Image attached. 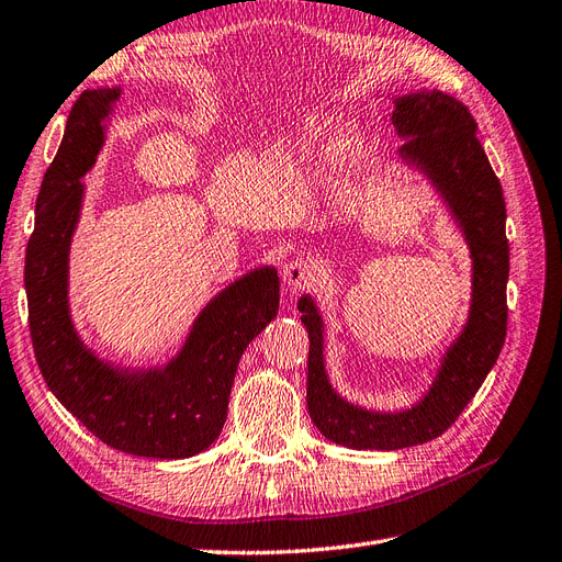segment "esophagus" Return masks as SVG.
<instances>
[{"label": "esophagus", "mask_w": 562, "mask_h": 562, "mask_svg": "<svg viewBox=\"0 0 562 562\" xmlns=\"http://www.w3.org/2000/svg\"><path fill=\"white\" fill-rule=\"evenodd\" d=\"M316 274V265L310 258H295L283 267V283L291 288V291H297L304 283H310Z\"/></svg>", "instance_id": "esophagus-1"}]
</instances>
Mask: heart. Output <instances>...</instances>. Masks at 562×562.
Listing matches in <instances>:
<instances>
[{
	"label": "heart",
	"mask_w": 562,
	"mask_h": 562,
	"mask_svg": "<svg viewBox=\"0 0 562 562\" xmlns=\"http://www.w3.org/2000/svg\"><path fill=\"white\" fill-rule=\"evenodd\" d=\"M323 143H326V126H307V128H304V133H302V138L297 140V145L302 149H310V147L314 149V147H318ZM353 147H356V133L353 131L342 133L333 143V151H335L337 157H347Z\"/></svg>",
	"instance_id": "1"
}]
</instances>
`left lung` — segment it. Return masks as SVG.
<instances>
[{
	"label": "left lung",
	"mask_w": 562,
	"mask_h": 562,
	"mask_svg": "<svg viewBox=\"0 0 562 562\" xmlns=\"http://www.w3.org/2000/svg\"><path fill=\"white\" fill-rule=\"evenodd\" d=\"M394 105L391 122L403 138L398 157L431 180L469 244L471 310L424 398L401 413H372L337 396L330 386L323 363L321 314L310 295L300 297L297 310L310 333V417L328 440L353 450H401L448 431L497 363L506 337V203L475 135V119L459 100L436 91L401 95Z\"/></svg>",
	"instance_id": "8db88e82"
}]
</instances>
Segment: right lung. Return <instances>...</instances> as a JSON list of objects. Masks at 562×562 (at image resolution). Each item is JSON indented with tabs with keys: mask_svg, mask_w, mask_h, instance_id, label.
Here are the masks:
<instances>
[{
	"mask_svg": "<svg viewBox=\"0 0 562 562\" xmlns=\"http://www.w3.org/2000/svg\"><path fill=\"white\" fill-rule=\"evenodd\" d=\"M119 95V87L83 91L46 168L25 252L30 335L44 382L95 438L128 454L184 459L211 448L223 431L241 353L279 312V277L274 267H260L229 283L201 310L164 368H116L81 342L67 304L79 178L95 164Z\"/></svg>",
	"mask_w": 562,
	"mask_h": 562,
	"instance_id": "right-lung-1",
	"label": "right lung"
}]
</instances>
